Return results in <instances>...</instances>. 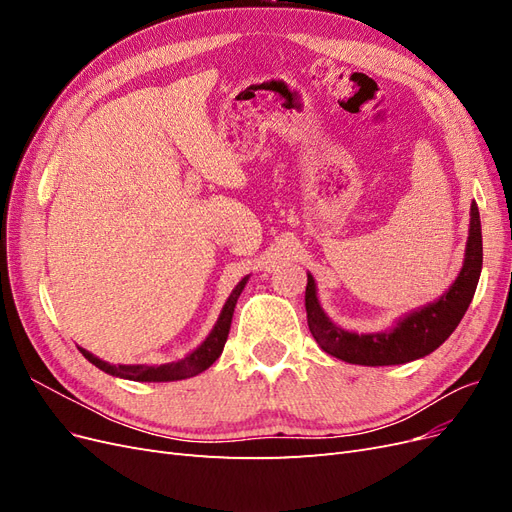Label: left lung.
Here are the masks:
<instances>
[{"label":"left lung","mask_w":512,"mask_h":512,"mask_svg":"<svg viewBox=\"0 0 512 512\" xmlns=\"http://www.w3.org/2000/svg\"><path fill=\"white\" fill-rule=\"evenodd\" d=\"M480 269H483V235H480L478 207L472 203L463 267L442 297L412 309L406 316H401L391 329L356 333L342 329L327 316L318 301L314 275L307 273L305 309L309 331L324 352L352 365L382 367L423 359L451 337L463 314L468 312L478 286Z\"/></svg>","instance_id":"1"}]
</instances>
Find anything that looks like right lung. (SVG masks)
<instances>
[{
    "instance_id": "add662e5",
    "label": "right lung",
    "mask_w": 512,
    "mask_h": 512,
    "mask_svg": "<svg viewBox=\"0 0 512 512\" xmlns=\"http://www.w3.org/2000/svg\"><path fill=\"white\" fill-rule=\"evenodd\" d=\"M250 280V275H245L243 280L235 286V290L230 292V297L226 299L220 318L215 322V327L207 335V339L200 344L196 350H192L188 356H183L179 361L173 363H164V365H111L102 359H98L96 354L87 352L85 348H79L83 352L85 359L89 363H94L98 369H102L104 374L123 378V380H134V382H173V380H185L203 374L205 369H209L215 361L220 359V354L224 350V344L228 339L230 331V322L232 314H235V305L237 299L241 297V292Z\"/></svg>"
}]
</instances>
